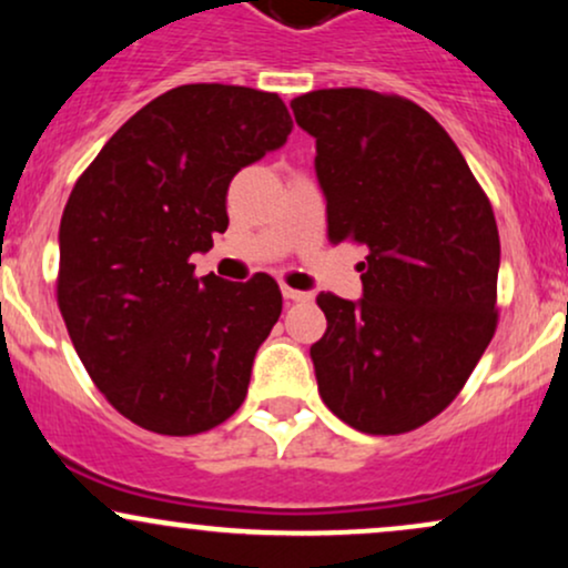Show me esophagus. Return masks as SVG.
I'll return each mask as SVG.
<instances>
[{
    "label": "esophagus",
    "mask_w": 568,
    "mask_h": 568,
    "mask_svg": "<svg viewBox=\"0 0 568 568\" xmlns=\"http://www.w3.org/2000/svg\"><path fill=\"white\" fill-rule=\"evenodd\" d=\"M283 298H285V302H306V298H310V293L283 285Z\"/></svg>",
    "instance_id": "obj_1"
}]
</instances>
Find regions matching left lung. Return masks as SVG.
<instances>
[{
    "label": "left lung",
    "instance_id": "8db88e82",
    "mask_svg": "<svg viewBox=\"0 0 568 568\" xmlns=\"http://www.w3.org/2000/svg\"><path fill=\"white\" fill-rule=\"evenodd\" d=\"M315 135L328 240L368 251L363 298L321 293L312 344L323 403L349 427L400 435L440 414L497 331L499 232L452 135L414 101L363 88L291 101Z\"/></svg>",
    "mask_w": 568,
    "mask_h": 568
}]
</instances>
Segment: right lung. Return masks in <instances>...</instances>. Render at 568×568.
Masks as SVG:
<instances>
[{"label": "right lung", "instance_id": "obj_1", "mask_svg": "<svg viewBox=\"0 0 568 568\" xmlns=\"http://www.w3.org/2000/svg\"><path fill=\"white\" fill-rule=\"evenodd\" d=\"M291 128L277 93L181 84L130 116L71 189L58 310L95 387L149 433H207L243 406L283 293L264 272L194 277L189 258L230 226L237 171Z\"/></svg>", "mask_w": 568, "mask_h": 568}]
</instances>
